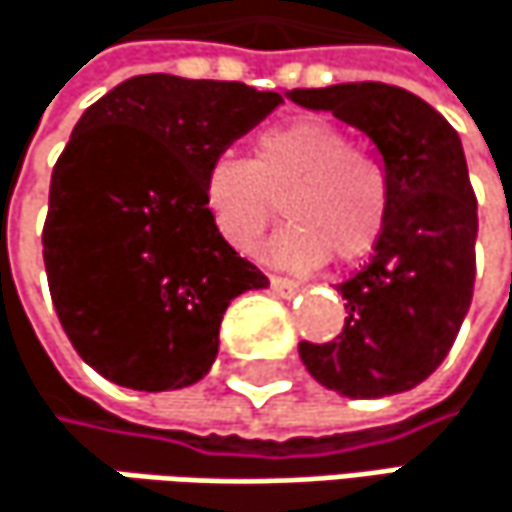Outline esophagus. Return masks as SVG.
Masks as SVG:
<instances>
[{"mask_svg": "<svg viewBox=\"0 0 512 512\" xmlns=\"http://www.w3.org/2000/svg\"><path fill=\"white\" fill-rule=\"evenodd\" d=\"M271 291H274V294H280V297H294V294L300 291V286H297V283H291V280H286V277H271Z\"/></svg>", "mask_w": 512, "mask_h": 512, "instance_id": "esophagus-1", "label": "esophagus"}]
</instances>
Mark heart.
Here are the masks:
<instances>
[{
	"instance_id": "b5f03b06",
	"label": "heart",
	"mask_w": 512,
	"mask_h": 512,
	"mask_svg": "<svg viewBox=\"0 0 512 512\" xmlns=\"http://www.w3.org/2000/svg\"><path fill=\"white\" fill-rule=\"evenodd\" d=\"M277 200L291 218L271 241L268 259L312 271L330 259L368 256L389 218V179L374 156L351 150L327 120H294L265 129L253 159L218 156L203 176V203L229 247L256 250Z\"/></svg>"
}]
</instances>
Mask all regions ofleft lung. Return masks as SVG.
Returning a JSON list of instances; mask_svg holds the SVG:
<instances>
[{
    "label": "left lung",
    "mask_w": 512,
    "mask_h": 512,
    "mask_svg": "<svg viewBox=\"0 0 512 512\" xmlns=\"http://www.w3.org/2000/svg\"><path fill=\"white\" fill-rule=\"evenodd\" d=\"M380 153L389 218L371 262L345 280V327L327 345L300 342L306 371L345 398H386L427 380L448 356L475 291L478 200L460 135L421 96L383 82L294 88Z\"/></svg>",
    "instance_id": "8db88e82"
}]
</instances>
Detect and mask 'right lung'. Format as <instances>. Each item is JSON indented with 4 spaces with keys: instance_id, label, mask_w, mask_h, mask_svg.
Instances as JSON below:
<instances>
[{
    "instance_id": "obj_1",
    "label": "right lung",
    "mask_w": 512,
    "mask_h": 512,
    "mask_svg": "<svg viewBox=\"0 0 512 512\" xmlns=\"http://www.w3.org/2000/svg\"><path fill=\"white\" fill-rule=\"evenodd\" d=\"M280 102L150 73L79 117L49 182L43 265L67 339L105 380L138 392L203 380L229 300L268 286L218 235L203 176Z\"/></svg>"
}]
</instances>
